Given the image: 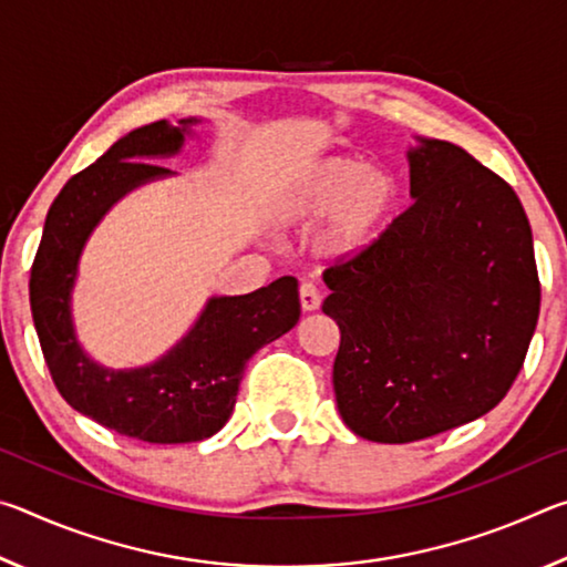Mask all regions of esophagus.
<instances>
[{"label": "esophagus", "instance_id": "obj_1", "mask_svg": "<svg viewBox=\"0 0 567 567\" xmlns=\"http://www.w3.org/2000/svg\"><path fill=\"white\" fill-rule=\"evenodd\" d=\"M320 302H322L320 287L315 285V282H302V285H300V305H302V310H305V312L318 310Z\"/></svg>", "mask_w": 567, "mask_h": 567}]
</instances>
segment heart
Returning a JSON list of instances; mask_svg holds the SVG:
<instances>
[{"mask_svg": "<svg viewBox=\"0 0 567 567\" xmlns=\"http://www.w3.org/2000/svg\"><path fill=\"white\" fill-rule=\"evenodd\" d=\"M400 199V182L388 167L354 157H328L300 172L280 197L285 223L305 225L324 215V245L332 255H358L385 233Z\"/></svg>", "mask_w": 567, "mask_h": 567, "instance_id": "b5f03b06", "label": "heart"}]
</instances>
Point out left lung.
<instances>
[{
    "label": "left lung",
    "instance_id": "1",
    "mask_svg": "<svg viewBox=\"0 0 567 567\" xmlns=\"http://www.w3.org/2000/svg\"><path fill=\"white\" fill-rule=\"evenodd\" d=\"M405 213L324 270L338 322V410L372 443H415L491 412L540 315L533 233L515 189L463 147L408 152Z\"/></svg>",
    "mask_w": 567,
    "mask_h": 567
}]
</instances>
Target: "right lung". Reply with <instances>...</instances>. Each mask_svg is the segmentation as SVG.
Here are the masks:
<instances>
[{"instance_id": "add662e5", "label": "right lung", "mask_w": 567, "mask_h": 567, "mask_svg": "<svg viewBox=\"0 0 567 567\" xmlns=\"http://www.w3.org/2000/svg\"><path fill=\"white\" fill-rule=\"evenodd\" d=\"M197 120H159L130 132L66 182L47 213L30 277L37 334L60 395L100 425L145 443H197L233 415L247 360L300 320L295 277L260 290L213 297L195 328L165 358L137 370H107L74 338L70 295L82 247L104 213L150 179L172 175L145 162L177 155Z\"/></svg>"}]
</instances>
